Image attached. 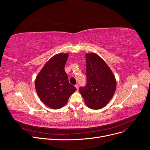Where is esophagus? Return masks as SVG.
Segmentation results:
<instances>
[{
  "label": "esophagus",
  "mask_w": 150,
  "mask_h": 150,
  "mask_svg": "<svg viewBox=\"0 0 150 150\" xmlns=\"http://www.w3.org/2000/svg\"><path fill=\"white\" fill-rule=\"evenodd\" d=\"M75 86V87L76 88L77 91H78V89H79V86H78V84H76Z\"/></svg>",
  "instance_id": "34e87169"
}]
</instances>
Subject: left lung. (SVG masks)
Returning <instances> with one entry per match:
<instances>
[{
    "label": "left lung",
    "mask_w": 150,
    "mask_h": 150,
    "mask_svg": "<svg viewBox=\"0 0 150 150\" xmlns=\"http://www.w3.org/2000/svg\"><path fill=\"white\" fill-rule=\"evenodd\" d=\"M86 58L87 84L79 87L86 104L92 109L104 107L112 98L116 81L111 69L95 53H87Z\"/></svg>",
    "instance_id": "left-lung-1"
}]
</instances>
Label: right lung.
<instances>
[{
  "mask_svg": "<svg viewBox=\"0 0 150 150\" xmlns=\"http://www.w3.org/2000/svg\"><path fill=\"white\" fill-rule=\"evenodd\" d=\"M69 54H58L45 64L35 81L37 93L41 101L52 109L64 106L76 88L69 83L64 66Z\"/></svg>",
  "mask_w": 150,
  "mask_h": 150,
  "instance_id": "add662e5",
  "label": "right lung"
}]
</instances>
